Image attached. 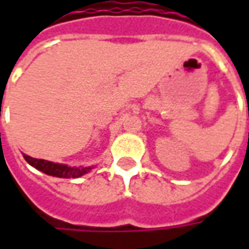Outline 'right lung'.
Listing matches in <instances>:
<instances>
[{
    "label": "right lung",
    "instance_id": "obj_1",
    "mask_svg": "<svg viewBox=\"0 0 249 249\" xmlns=\"http://www.w3.org/2000/svg\"><path fill=\"white\" fill-rule=\"evenodd\" d=\"M24 159L36 169H38V171L46 173V175L56 176V178H76L88 173L89 169H90V168H71L68 167V165H64V164L46 161V160H42V159H33V157L28 156V155H24Z\"/></svg>",
    "mask_w": 249,
    "mask_h": 249
}]
</instances>
